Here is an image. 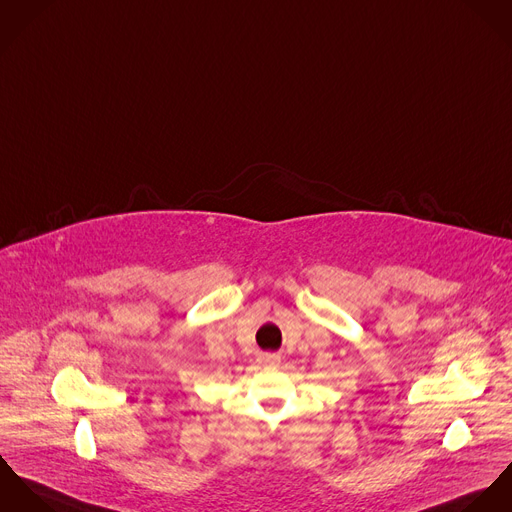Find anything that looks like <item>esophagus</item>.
<instances>
[{"label":"esophagus","mask_w":512,"mask_h":512,"mask_svg":"<svg viewBox=\"0 0 512 512\" xmlns=\"http://www.w3.org/2000/svg\"><path fill=\"white\" fill-rule=\"evenodd\" d=\"M259 363H261L263 367H267V369H273V367H277V365L281 363V357H279L277 353H263V355L259 357Z\"/></svg>","instance_id":"34e87169"}]
</instances>
